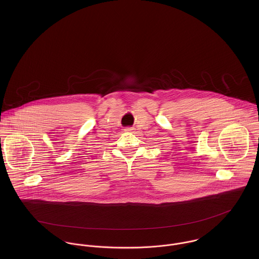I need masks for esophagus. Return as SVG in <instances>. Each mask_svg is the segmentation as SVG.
<instances>
[{
  "mask_svg": "<svg viewBox=\"0 0 259 259\" xmlns=\"http://www.w3.org/2000/svg\"><path fill=\"white\" fill-rule=\"evenodd\" d=\"M132 131H133L132 127H125V128H124V132H132Z\"/></svg>",
  "mask_w": 259,
  "mask_h": 259,
  "instance_id": "1",
  "label": "esophagus"
}]
</instances>
